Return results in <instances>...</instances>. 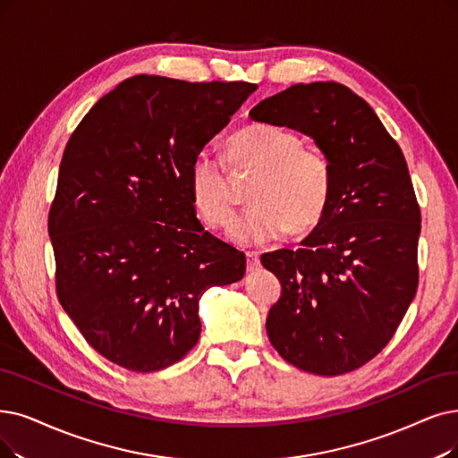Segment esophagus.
Wrapping results in <instances>:
<instances>
[{
	"label": "esophagus",
	"mask_w": 458,
	"mask_h": 458,
	"mask_svg": "<svg viewBox=\"0 0 458 458\" xmlns=\"http://www.w3.org/2000/svg\"><path fill=\"white\" fill-rule=\"evenodd\" d=\"M246 267H248V270H255L259 267V253L258 251H246Z\"/></svg>",
	"instance_id": "obj_1"
}]
</instances>
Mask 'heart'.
I'll return each mask as SVG.
<instances>
[{
    "instance_id": "obj_1",
    "label": "heart",
    "mask_w": 458,
    "mask_h": 458,
    "mask_svg": "<svg viewBox=\"0 0 458 458\" xmlns=\"http://www.w3.org/2000/svg\"><path fill=\"white\" fill-rule=\"evenodd\" d=\"M225 157L236 178L255 176L248 199L253 208L231 229L239 244H265L312 233L333 195V163L318 146L280 125L251 123L225 140ZM191 207L210 229H227L236 217L225 167L199 152L188 171Z\"/></svg>"
}]
</instances>
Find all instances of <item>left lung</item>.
Returning a JSON list of instances; mask_svg holds the SVG:
<instances>
[{"mask_svg":"<svg viewBox=\"0 0 458 458\" xmlns=\"http://www.w3.org/2000/svg\"><path fill=\"white\" fill-rule=\"evenodd\" d=\"M310 135L333 163V195L299 250L261 255L282 284L270 344L318 376L360 369L389 344L419 284L420 210L398 142L338 82L295 84L250 111Z\"/></svg>","mask_w":458,"mask_h":458,"instance_id":"left-lung-1","label":"left lung"}]
</instances>
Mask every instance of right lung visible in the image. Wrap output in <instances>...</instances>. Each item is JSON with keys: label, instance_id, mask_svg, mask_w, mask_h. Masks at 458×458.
I'll return each mask as SVG.
<instances>
[{"label": "right lung", "instance_id": "add662e5", "mask_svg": "<svg viewBox=\"0 0 458 458\" xmlns=\"http://www.w3.org/2000/svg\"><path fill=\"white\" fill-rule=\"evenodd\" d=\"M258 89L137 75L72 131L48 212L56 293L86 342L133 372L184 359L200 335L199 299L239 282L246 255L205 231L188 171Z\"/></svg>", "mask_w": 458, "mask_h": 458}]
</instances>
